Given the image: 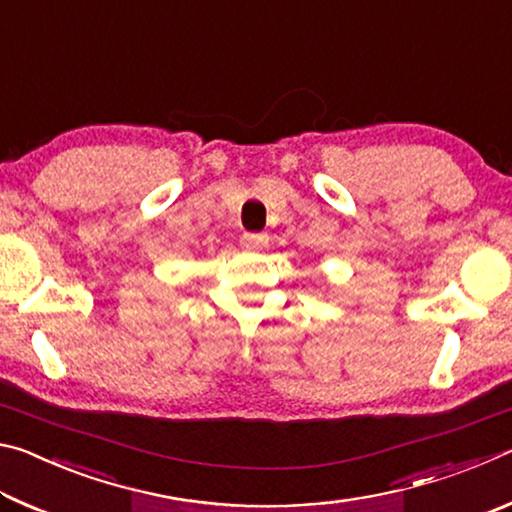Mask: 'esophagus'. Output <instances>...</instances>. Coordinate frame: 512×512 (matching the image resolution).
<instances>
[{
	"mask_svg": "<svg viewBox=\"0 0 512 512\" xmlns=\"http://www.w3.org/2000/svg\"><path fill=\"white\" fill-rule=\"evenodd\" d=\"M241 246L246 250H264L268 246V235H264V232H246L241 237Z\"/></svg>",
	"mask_w": 512,
	"mask_h": 512,
	"instance_id": "34e87169",
	"label": "esophagus"
}]
</instances>
